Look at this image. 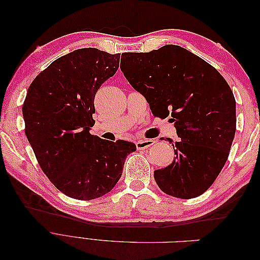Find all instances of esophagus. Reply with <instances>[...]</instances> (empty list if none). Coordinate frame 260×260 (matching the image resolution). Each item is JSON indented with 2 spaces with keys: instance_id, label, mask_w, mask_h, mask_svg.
<instances>
[{
  "instance_id": "34e87169",
  "label": "esophagus",
  "mask_w": 260,
  "mask_h": 260,
  "mask_svg": "<svg viewBox=\"0 0 260 260\" xmlns=\"http://www.w3.org/2000/svg\"><path fill=\"white\" fill-rule=\"evenodd\" d=\"M155 142L153 140L148 139V140H138L136 142V145H137V148L138 149H144V148H147L149 146H152Z\"/></svg>"
}]
</instances>
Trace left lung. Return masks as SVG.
Segmentation results:
<instances>
[{
    "label": "left lung",
    "instance_id": "8db88e82",
    "mask_svg": "<svg viewBox=\"0 0 260 260\" xmlns=\"http://www.w3.org/2000/svg\"><path fill=\"white\" fill-rule=\"evenodd\" d=\"M121 72L155 116L171 115L176 157L154 171L160 190L178 199L200 196L214 183L235 135V100L229 84L207 61L179 45L148 53H122Z\"/></svg>",
    "mask_w": 260,
    "mask_h": 260
}]
</instances>
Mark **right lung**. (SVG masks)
Wrapping results in <instances>:
<instances>
[{"mask_svg": "<svg viewBox=\"0 0 260 260\" xmlns=\"http://www.w3.org/2000/svg\"><path fill=\"white\" fill-rule=\"evenodd\" d=\"M120 54L79 49L54 60L29 86L22 116L41 169L69 198L99 199L119 181L135 143L92 136L94 98L119 67Z\"/></svg>", "mask_w": 260, "mask_h": 260, "instance_id": "add662e5", "label": "right lung"}]
</instances>
